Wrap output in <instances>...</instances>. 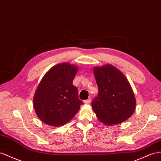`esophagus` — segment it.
Returning <instances> with one entry per match:
<instances>
[{
	"label": "esophagus",
	"mask_w": 161,
	"mask_h": 161,
	"mask_svg": "<svg viewBox=\"0 0 161 161\" xmlns=\"http://www.w3.org/2000/svg\"><path fill=\"white\" fill-rule=\"evenodd\" d=\"M90 102H91V99H90V98H88V99H87V100L84 101V103L86 104H89Z\"/></svg>",
	"instance_id": "obj_1"
}]
</instances>
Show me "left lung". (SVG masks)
<instances>
[{
    "instance_id": "8db88e82",
    "label": "left lung",
    "mask_w": 161,
    "mask_h": 161,
    "mask_svg": "<svg viewBox=\"0 0 161 161\" xmlns=\"http://www.w3.org/2000/svg\"><path fill=\"white\" fill-rule=\"evenodd\" d=\"M94 75L98 93L92 107L98 120L109 126L128 120L135 112L136 99L125 75L111 64L94 67Z\"/></svg>"
}]
</instances>
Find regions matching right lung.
<instances>
[{
	"instance_id": "right-lung-1",
	"label": "right lung",
	"mask_w": 161,
	"mask_h": 161,
	"mask_svg": "<svg viewBox=\"0 0 161 161\" xmlns=\"http://www.w3.org/2000/svg\"><path fill=\"white\" fill-rule=\"evenodd\" d=\"M78 68L69 63L57 64L45 74L36 88L33 108L41 121L52 126L65 125L75 116L83 102L73 85Z\"/></svg>"
}]
</instances>
